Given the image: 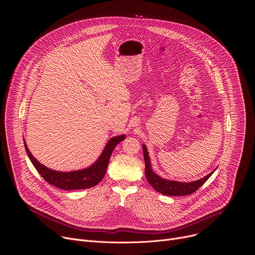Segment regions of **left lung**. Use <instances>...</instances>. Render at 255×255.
<instances>
[{
    "instance_id": "1",
    "label": "left lung",
    "mask_w": 255,
    "mask_h": 255,
    "mask_svg": "<svg viewBox=\"0 0 255 255\" xmlns=\"http://www.w3.org/2000/svg\"><path fill=\"white\" fill-rule=\"evenodd\" d=\"M143 155L145 161V175L148 180V183L153 187V189L165 196H187L195 193L204 183H206L207 179L213 174L214 171L206 175L205 177L192 181V183H180V181H173L161 178L156 173H154L151 169L150 159L148 155V151L146 146L143 145Z\"/></svg>"
}]
</instances>
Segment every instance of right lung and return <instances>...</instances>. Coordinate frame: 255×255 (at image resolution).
I'll use <instances>...</instances> for the list:
<instances>
[{"instance_id":"obj_1","label":"right lung","mask_w":255,"mask_h":255,"mask_svg":"<svg viewBox=\"0 0 255 255\" xmlns=\"http://www.w3.org/2000/svg\"><path fill=\"white\" fill-rule=\"evenodd\" d=\"M124 139H125V135H120V136L111 138L108 141L99 159L93 165L85 169L68 171V172L52 170L42 165L31 154L25 142H24V145H25L26 152L32 164L48 184L53 185L54 187L58 189H62L64 191H72V190L89 189L98 185L106 174L108 163H109V160H110V157L114 148L117 146L118 143H120Z\"/></svg>"}]
</instances>
